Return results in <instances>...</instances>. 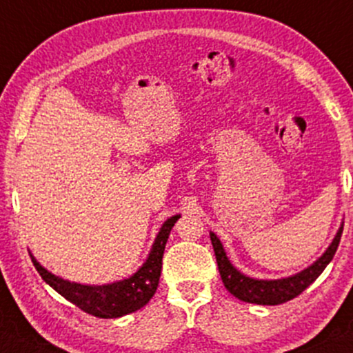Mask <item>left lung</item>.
<instances>
[{"label":"left lung","instance_id":"8db88e82","mask_svg":"<svg viewBox=\"0 0 353 353\" xmlns=\"http://www.w3.org/2000/svg\"><path fill=\"white\" fill-rule=\"evenodd\" d=\"M342 231L343 226H340L335 239L319 261H315L310 268L303 270L301 273L295 274V276L283 278V280H253V278L245 276V274L239 273L231 265L226 253H224L223 245H221L218 236L214 233H211V243L212 248H214L221 280H223L224 286H226V290L231 295H234L243 301H248V303L280 305L300 295L303 290H307L320 276L321 271L327 268V265L334 258L340 238H342Z\"/></svg>","mask_w":353,"mask_h":353}]
</instances>
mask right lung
<instances>
[{"instance_id": "add662e5", "label": "right lung", "mask_w": 353, "mask_h": 353, "mask_svg": "<svg viewBox=\"0 0 353 353\" xmlns=\"http://www.w3.org/2000/svg\"><path fill=\"white\" fill-rule=\"evenodd\" d=\"M181 216L176 214L162 224L156 243H154L149 258L142 265V268L134 276L117 281V283L102 286L70 283V281L61 280L46 271L33 256L32 261L46 283L61 296L67 298L70 303L77 305L85 313H90L99 319H119L127 313L137 312L139 308L149 303L150 298L154 296L159 286V278H161L165 243H168L174 223Z\"/></svg>"}]
</instances>
